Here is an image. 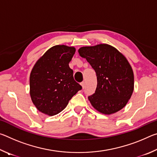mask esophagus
Segmentation results:
<instances>
[{"mask_svg": "<svg viewBox=\"0 0 157 157\" xmlns=\"http://www.w3.org/2000/svg\"><path fill=\"white\" fill-rule=\"evenodd\" d=\"M81 86H82V89H84L85 88V82H82L81 83Z\"/></svg>", "mask_w": 157, "mask_h": 157, "instance_id": "1", "label": "esophagus"}]
</instances>
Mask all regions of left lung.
I'll use <instances>...</instances> for the list:
<instances>
[{
  "label": "left lung",
  "instance_id": "obj_1",
  "mask_svg": "<svg viewBox=\"0 0 157 157\" xmlns=\"http://www.w3.org/2000/svg\"><path fill=\"white\" fill-rule=\"evenodd\" d=\"M78 52L96 73V89L88 97L93 107L107 115L122 109L134 91V73L125 57L108 44L82 47Z\"/></svg>",
  "mask_w": 157,
  "mask_h": 157
}]
</instances>
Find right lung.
<instances>
[{"label": "right lung", "mask_w": 157, "mask_h": 157, "mask_svg": "<svg viewBox=\"0 0 157 157\" xmlns=\"http://www.w3.org/2000/svg\"><path fill=\"white\" fill-rule=\"evenodd\" d=\"M75 52L74 47L57 45L36 62L30 77V94L37 109L54 116L64 109L82 86L74 80L69 67Z\"/></svg>", "instance_id": "obj_1"}]
</instances>
